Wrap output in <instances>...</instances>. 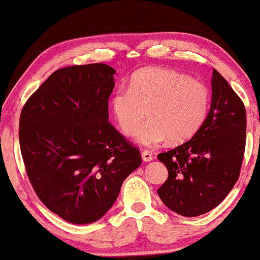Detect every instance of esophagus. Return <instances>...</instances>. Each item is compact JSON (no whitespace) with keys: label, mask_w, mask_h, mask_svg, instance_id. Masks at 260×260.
I'll list each match as a JSON object with an SVG mask.
<instances>
[{"label":"esophagus","mask_w":260,"mask_h":260,"mask_svg":"<svg viewBox=\"0 0 260 260\" xmlns=\"http://www.w3.org/2000/svg\"><path fill=\"white\" fill-rule=\"evenodd\" d=\"M142 157L144 162H150L152 160V154L150 151H148V150H144L142 152Z\"/></svg>","instance_id":"1"}]
</instances>
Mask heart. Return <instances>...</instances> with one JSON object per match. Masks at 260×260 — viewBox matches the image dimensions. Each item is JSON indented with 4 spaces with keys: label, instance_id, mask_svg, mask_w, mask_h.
Returning a JSON list of instances; mask_svg holds the SVG:
<instances>
[{
    "label": "heart",
    "instance_id": "obj_1",
    "mask_svg": "<svg viewBox=\"0 0 260 260\" xmlns=\"http://www.w3.org/2000/svg\"><path fill=\"white\" fill-rule=\"evenodd\" d=\"M111 106L123 134L138 132L137 140L143 145L154 146L167 138L179 143L191 138L202 126L209 90L185 74L149 68L134 75L129 88L115 92ZM146 112L149 118L142 126Z\"/></svg>",
    "mask_w": 260,
    "mask_h": 260
}]
</instances>
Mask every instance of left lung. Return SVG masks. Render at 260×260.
I'll return each mask as SVG.
<instances>
[{
  "mask_svg": "<svg viewBox=\"0 0 260 260\" xmlns=\"http://www.w3.org/2000/svg\"><path fill=\"white\" fill-rule=\"evenodd\" d=\"M246 109L217 70L212 74L211 109L187 142L157 155L168 178L157 190L162 202L184 217L217 207L240 177L246 146Z\"/></svg>",
  "mask_w": 260,
  "mask_h": 260,
  "instance_id": "8db88e82",
  "label": "left lung"
}]
</instances>
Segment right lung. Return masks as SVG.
Wrapping results in <instances>:
<instances>
[{
	"mask_svg": "<svg viewBox=\"0 0 260 260\" xmlns=\"http://www.w3.org/2000/svg\"><path fill=\"white\" fill-rule=\"evenodd\" d=\"M115 73L102 62L59 69L21 110L19 143L31 185L69 223L100 219L142 165L139 150L108 121Z\"/></svg>",
	"mask_w": 260,
	"mask_h": 260,
	"instance_id": "obj_1",
	"label": "right lung"
}]
</instances>
